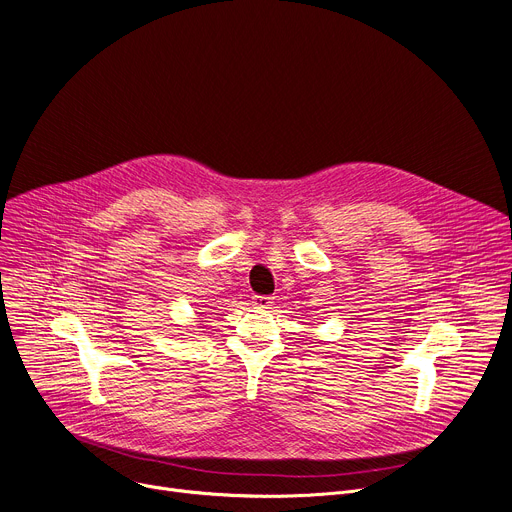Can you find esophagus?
I'll list each match as a JSON object with an SVG mask.
<instances>
[{
	"mask_svg": "<svg viewBox=\"0 0 512 512\" xmlns=\"http://www.w3.org/2000/svg\"><path fill=\"white\" fill-rule=\"evenodd\" d=\"M271 300H273L271 296H253V306H255V308H263V310H265V308H269V306L273 304Z\"/></svg>",
	"mask_w": 512,
	"mask_h": 512,
	"instance_id": "1",
	"label": "esophagus"
}]
</instances>
